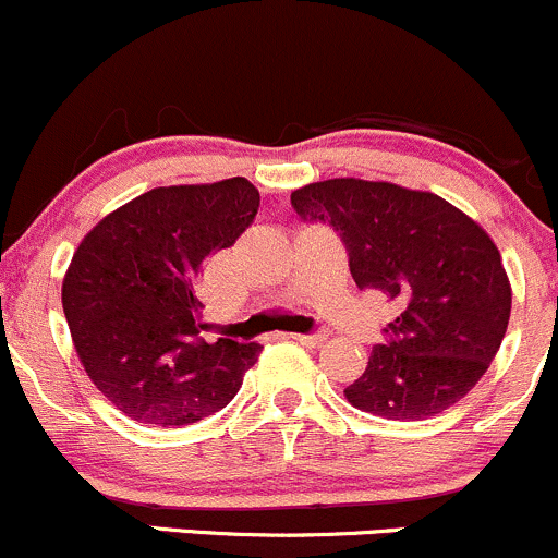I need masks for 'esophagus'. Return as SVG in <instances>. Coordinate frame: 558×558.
<instances>
[{
	"mask_svg": "<svg viewBox=\"0 0 558 558\" xmlns=\"http://www.w3.org/2000/svg\"><path fill=\"white\" fill-rule=\"evenodd\" d=\"M291 339L299 344H310V348H315V344L324 342V333H291Z\"/></svg>",
	"mask_w": 558,
	"mask_h": 558,
	"instance_id": "1",
	"label": "esophagus"
}]
</instances>
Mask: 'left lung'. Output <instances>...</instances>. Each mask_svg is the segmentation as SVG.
<instances>
[{"label": "left lung", "mask_w": 558, "mask_h": 558, "mask_svg": "<svg viewBox=\"0 0 558 558\" xmlns=\"http://www.w3.org/2000/svg\"><path fill=\"white\" fill-rule=\"evenodd\" d=\"M302 219L324 221L348 248L357 289L398 307L385 344L344 396L385 420H427L476 387L511 318V280L476 221L390 181L328 179L291 192Z\"/></svg>", "instance_id": "obj_1"}]
</instances>
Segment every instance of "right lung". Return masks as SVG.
<instances>
[{"label": "right lung", "instance_id": "obj_1", "mask_svg": "<svg viewBox=\"0 0 558 558\" xmlns=\"http://www.w3.org/2000/svg\"><path fill=\"white\" fill-rule=\"evenodd\" d=\"M256 210L259 190L243 175L157 186L82 238L63 278V313L87 377L125 417L192 425L240 390L262 348L205 342L197 275Z\"/></svg>", "mask_w": 558, "mask_h": 558}]
</instances>
